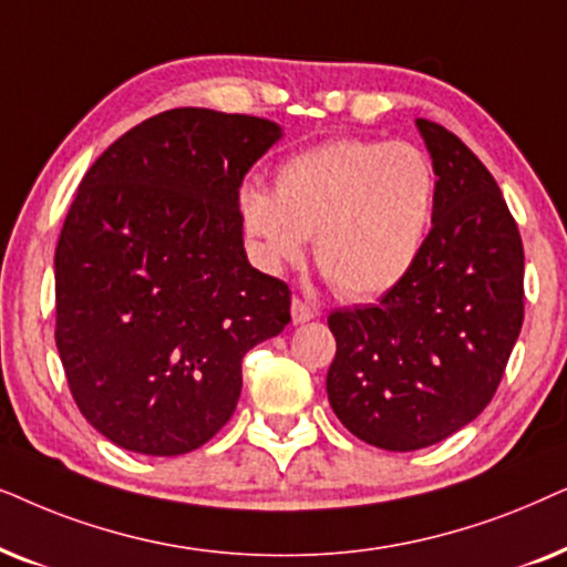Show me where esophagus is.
<instances>
[{
	"instance_id": "esophagus-1",
	"label": "esophagus",
	"mask_w": 567,
	"mask_h": 567,
	"mask_svg": "<svg viewBox=\"0 0 567 567\" xmlns=\"http://www.w3.org/2000/svg\"><path fill=\"white\" fill-rule=\"evenodd\" d=\"M290 313H292V323H306V321L316 319V313H319V311H316V308H313L311 303H306V300L292 298Z\"/></svg>"
}]
</instances>
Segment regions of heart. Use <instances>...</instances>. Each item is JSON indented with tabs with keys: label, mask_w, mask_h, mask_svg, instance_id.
Instances as JSON below:
<instances>
[{
	"label": "heart",
	"mask_w": 567,
	"mask_h": 567,
	"mask_svg": "<svg viewBox=\"0 0 567 567\" xmlns=\"http://www.w3.org/2000/svg\"><path fill=\"white\" fill-rule=\"evenodd\" d=\"M437 176L410 142L342 137L292 155L275 188L244 186L238 213L271 271L303 259L308 238L339 296L379 298L410 275L425 246Z\"/></svg>",
	"instance_id": "obj_1"
}]
</instances>
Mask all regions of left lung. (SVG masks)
I'll use <instances>...</instances> for the list:
<instances>
[{"instance_id": "1", "label": "left lung", "mask_w": 567, "mask_h": 567, "mask_svg": "<svg viewBox=\"0 0 567 567\" xmlns=\"http://www.w3.org/2000/svg\"><path fill=\"white\" fill-rule=\"evenodd\" d=\"M437 176L420 259L379 303L329 316V404L360 441L427 449L477 417L524 321V246L501 188L456 134L414 121Z\"/></svg>"}]
</instances>
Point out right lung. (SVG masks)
Instances as JSON below:
<instances>
[{"instance_id":"add662e5","label":"right lung","mask_w":567,"mask_h":567,"mask_svg":"<svg viewBox=\"0 0 567 567\" xmlns=\"http://www.w3.org/2000/svg\"><path fill=\"white\" fill-rule=\"evenodd\" d=\"M279 140L269 118L173 109L82 178L54 256L56 347L80 412L116 446H205L236 412L244 354L288 327V285L248 264L238 213Z\"/></svg>"}]
</instances>
